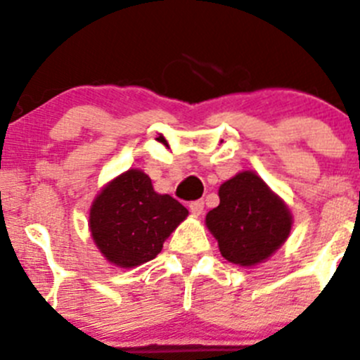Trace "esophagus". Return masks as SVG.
<instances>
[{
	"instance_id": "34e87169",
	"label": "esophagus",
	"mask_w": 360,
	"mask_h": 360,
	"mask_svg": "<svg viewBox=\"0 0 360 360\" xmlns=\"http://www.w3.org/2000/svg\"><path fill=\"white\" fill-rule=\"evenodd\" d=\"M190 211H191V214H193V216H202V214H204V202H202V200L191 202Z\"/></svg>"
}]
</instances>
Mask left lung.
Returning <instances> with one entry per match:
<instances>
[{
    "label": "left lung",
    "mask_w": 360,
    "mask_h": 360,
    "mask_svg": "<svg viewBox=\"0 0 360 360\" xmlns=\"http://www.w3.org/2000/svg\"><path fill=\"white\" fill-rule=\"evenodd\" d=\"M219 205L205 216L219 253L240 267L269 260L290 236L292 212L253 170H243L219 186Z\"/></svg>",
    "instance_id": "left-lung-1"
}]
</instances>
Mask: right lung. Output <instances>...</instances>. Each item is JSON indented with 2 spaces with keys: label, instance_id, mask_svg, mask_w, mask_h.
I'll list each match as a JSON object with an SVG mask.
<instances>
[{
  "label": "right lung",
  "instance_id": "1",
  "mask_svg": "<svg viewBox=\"0 0 360 360\" xmlns=\"http://www.w3.org/2000/svg\"><path fill=\"white\" fill-rule=\"evenodd\" d=\"M186 216L188 209L176 198L156 193L144 170L128 169L95 197L89 232L107 262L134 269L153 260Z\"/></svg>",
  "mask_w": 360,
  "mask_h": 360
}]
</instances>
